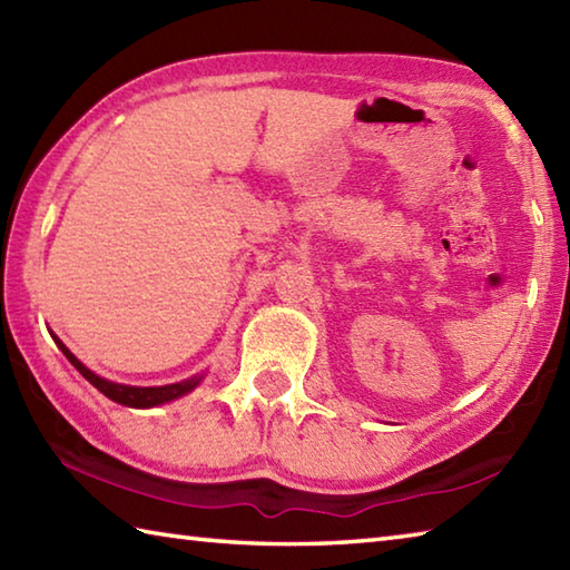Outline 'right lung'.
Segmentation results:
<instances>
[{
	"instance_id": "right-lung-1",
	"label": "right lung",
	"mask_w": 570,
	"mask_h": 570,
	"mask_svg": "<svg viewBox=\"0 0 570 570\" xmlns=\"http://www.w3.org/2000/svg\"><path fill=\"white\" fill-rule=\"evenodd\" d=\"M51 337L56 341L60 353L68 357L70 365L76 367L82 374V377L95 386V390H100L107 399H112V402L129 406V409H154V406L168 404V402H174V399L190 394L203 382V374H193V377H188L184 382H174V384H164V386H131V384L110 382V380H105V377H100V374H95L92 370L85 367L82 362L63 345V341H60L56 333H51Z\"/></svg>"
}]
</instances>
